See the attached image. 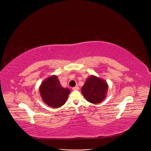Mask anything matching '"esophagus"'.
<instances>
[{"label":"esophagus","instance_id":"obj_1","mask_svg":"<svg viewBox=\"0 0 151 151\" xmlns=\"http://www.w3.org/2000/svg\"><path fill=\"white\" fill-rule=\"evenodd\" d=\"M72 89L73 91H78L79 90V87L78 86H75V87H74V88H72Z\"/></svg>","mask_w":151,"mask_h":151}]
</instances>
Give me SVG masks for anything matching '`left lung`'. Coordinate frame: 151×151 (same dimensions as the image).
<instances>
[{
  "instance_id": "left-lung-1",
  "label": "left lung",
  "mask_w": 151,
  "mask_h": 151,
  "mask_svg": "<svg viewBox=\"0 0 151 151\" xmlns=\"http://www.w3.org/2000/svg\"><path fill=\"white\" fill-rule=\"evenodd\" d=\"M108 85L106 81L95 75H91L81 88V92L86 100L93 104H98L106 96Z\"/></svg>"
}]
</instances>
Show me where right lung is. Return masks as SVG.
<instances>
[{
    "label": "right lung",
    "instance_id": "add662e5",
    "mask_svg": "<svg viewBox=\"0 0 151 151\" xmlns=\"http://www.w3.org/2000/svg\"><path fill=\"white\" fill-rule=\"evenodd\" d=\"M39 92L45 104L51 108H57L65 104L70 90L63 88L56 75H52L41 83Z\"/></svg>",
    "mask_w": 151,
    "mask_h": 151
}]
</instances>
